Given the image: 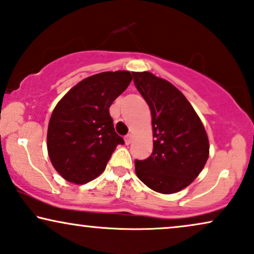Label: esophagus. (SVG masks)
<instances>
[{
	"mask_svg": "<svg viewBox=\"0 0 254 254\" xmlns=\"http://www.w3.org/2000/svg\"><path fill=\"white\" fill-rule=\"evenodd\" d=\"M124 140H125V144H127V145H129V144L131 143V140H132V137H131V134H127V136L124 137Z\"/></svg>",
	"mask_w": 254,
	"mask_h": 254,
	"instance_id": "esophagus-1",
	"label": "esophagus"
}]
</instances>
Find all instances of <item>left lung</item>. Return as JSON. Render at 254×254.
Returning a JSON list of instances; mask_svg holds the SVG:
<instances>
[{
	"instance_id": "8db88e82",
	"label": "left lung",
	"mask_w": 254,
	"mask_h": 254,
	"mask_svg": "<svg viewBox=\"0 0 254 254\" xmlns=\"http://www.w3.org/2000/svg\"><path fill=\"white\" fill-rule=\"evenodd\" d=\"M138 91L151 110L153 150L134 160L137 177L153 191L176 193L189 186L208 158V138L190 102L165 79L151 72H132Z\"/></svg>"
}]
</instances>
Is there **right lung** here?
I'll list each match as a JSON object with an SVG mask.
<instances>
[{
    "mask_svg": "<svg viewBox=\"0 0 254 254\" xmlns=\"http://www.w3.org/2000/svg\"><path fill=\"white\" fill-rule=\"evenodd\" d=\"M132 81L129 71H107L76 84L51 114L47 146L51 164L62 177L85 184L98 177L123 138L109 114L112 102Z\"/></svg>",
    "mask_w": 254,
    "mask_h": 254,
    "instance_id": "1",
    "label": "right lung"
}]
</instances>
